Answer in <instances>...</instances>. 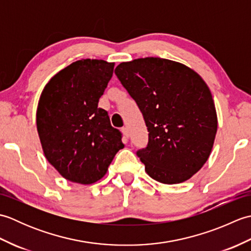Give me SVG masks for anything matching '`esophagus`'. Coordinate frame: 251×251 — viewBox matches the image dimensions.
<instances>
[{
  "mask_svg": "<svg viewBox=\"0 0 251 251\" xmlns=\"http://www.w3.org/2000/svg\"><path fill=\"white\" fill-rule=\"evenodd\" d=\"M121 131L123 132V136H124V138H125V139H128V137H129V134H128V130H127V128H126V127H123V128L121 129Z\"/></svg>",
  "mask_w": 251,
  "mask_h": 251,
  "instance_id": "esophagus-1",
  "label": "esophagus"
}]
</instances>
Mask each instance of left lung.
<instances>
[{
  "mask_svg": "<svg viewBox=\"0 0 251 251\" xmlns=\"http://www.w3.org/2000/svg\"><path fill=\"white\" fill-rule=\"evenodd\" d=\"M114 72L146 122L149 141L137 155L147 174L165 184L190 179L209 157L218 126L204 79L182 63L156 57L122 62Z\"/></svg>",
  "mask_w": 251,
  "mask_h": 251,
  "instance_id": "8db88e82",
  "label": "left lung"
}]
</instances>
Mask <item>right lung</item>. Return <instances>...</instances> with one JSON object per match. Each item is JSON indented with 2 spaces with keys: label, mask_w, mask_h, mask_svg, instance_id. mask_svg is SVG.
Here are the masks:
<instances>
[{
  "label": "right lung",
  "mask_w": 251,
  "mask_h": 251,
  "mask_svg": "<svg viewBox=\"0 0 251 251\" xmlns=\"http://www.w3.org/2000/svg\"><path fill=\"white\" fill-rule=\"evenodd\" d=\"M113 69V62L77 60L52 76L41 94L36 127L45 157L72 182L100 180L124 148L108 112L98 108Z\"/></svg>",
  "instance_id": "right-lung-1"
}]
</instances>
